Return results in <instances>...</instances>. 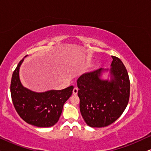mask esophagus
Here are the masks:
<instances>
[{"instance_id":"1","label":"esophagus","mask_w":151,"mask_h":151,"mask_svg":"<svg viewBox=\"0 0 151 151\" xmlns=\"http://www.w3.org/2000/svg\"><path fill=\"white\" fill-rule=\"evenodd\" d=\"M78 87H74L73 90V95H77L78 94Z\"/></svg>"}]
</instances>
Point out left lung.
Instances as JSON below:
<instances>
[{
  "instance_id": "8db88e82",
  "label": "left lung",
  "mask_w": 151,
  "mask_h": 151,
  "mask_svg": "<svg viewBox=\"0 0 151 151\" xmlns=\"http://www.w3.org/2000/svg\"><path fill=\"white\" fill-rule=\"evenodd\" d=\"M110 69L100 68L84 73L77 80L80 110L86 124L101 128L110 125L122 114L130 96L127 70L118 58L112 56ZM109 72L110 80L101 78Z\"/></svg>"
}]
</instances>
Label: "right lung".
<instances>
[{
    "mask_svg": "<svg viewBox=\"0 0 151 151\" xmlns=\"http://www.w3.org/2000/svg\"><path fill=\"white\" fill-rule=\"evenodd\" d=\"M24 58L20 61L12 74L10 91L14 106L18 114L27 123L38 127H52L58 121L64 104L71 97L73 86L42 93L24 87L19 77L20 67Z\"/></svg>",
    "mask_w": 151,
    "mask_h": 151,
    "instance_id": "add662e5",
    "label": "right lung"
}]
</instances>
